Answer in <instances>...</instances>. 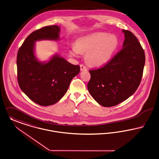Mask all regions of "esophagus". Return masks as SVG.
Segmentation results:
<instances>
[{
    "label": "esophagus",
    "instance_id": "obj_1",
    "mask_svg": "<svg viewBox=\"0 0 159 159\" xmlns=\"http://www.w3.org/2000/svg\"><path fill=\"white\" fill-rule=\"evenodd\" d=\"M80 69H81V71H83V70H87V69L86 66L84 64H81L80 65Z\"/></svg>",
    "mask_w": 159,
    "mask_h": 159
}]
</instances>
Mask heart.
I'll return each mask as SVG.
<instances>
[{"label":"heart","mask_w":159,"mask_h":159,"mask_svg":"<svg viewBox=\"0 0 159 159\" xmlns=\"http://www.w3.org/2000/svg\"><path fill=\"white\" fill-rule=\"evenodd\" d=\"M117 46L115 36L97 33L77 39L76 45L72 46L70 53L78 56L80 52H86V61L91 65L99 66L108 61Z\"/></svg>","instance_id":"1"}]
</instances>
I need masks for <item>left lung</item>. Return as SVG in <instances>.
Returning <instances> with one entry per match:
<instances>
[{
    "instance_id": "obj_1",
    "label": "left lung",
    "mask_w": 159,
    "mask_h": 159,
    "mask_svg": "<svg viewBox=\"0 0 159 159\" xmlns=\"http://www.w3.org/2000/svg\"><path fill=\"white\" fill-rule=\"evenodd\" d=\"M123 32L125 36L123 48L102 67L89 70L88 90L93 99L105 107L127 99L142 80L145 61L143 49L131 32Z\"/></svg>"
}]
</instances>
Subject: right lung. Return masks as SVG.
<instances>
[{"instance_id": "1", "label": "right lung", "mask_w": 159, "mask_h": 159, "mask_svg": "<svg viewBox=\"0 0 159 159\" xmlns=\"http://www.w3.org/2000/svg\"><path fill=\"white\" fill-rule=\"evenodd\" d=\"M60 27L45 26L30 34L17 53V80L21 90L30 100L41 106L57 103L65 94L74 77L80 70L56 55L47 63L38 61L34 54V42L42 39L58 40Z\"/></svg>"}]
</instances>
